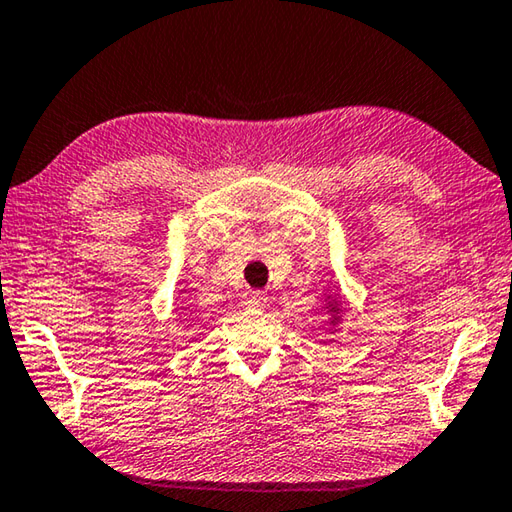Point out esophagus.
Segmentation results:
<instances>
[{"label":"esophagus","instance_id":"esophagus-1","mask_svg":"<svg viewBox=\"0 0 512 512\" xmlns=\"http://www.w3.org/2000/svg\"><path fill=\"white\" fill-rule=\"evenodd\" d=\"M242 303H245L247 308H263L267 306V294L261 290H249L242 294Z\"/></svg>","mask_w":512,"mask_h":512}]
</instances>
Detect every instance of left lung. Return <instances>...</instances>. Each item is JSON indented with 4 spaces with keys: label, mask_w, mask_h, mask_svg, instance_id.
I'll return each mask as SVG.
<instances>
[{
    "label": "left lung",
    "mask_w": 512,
    "mask_h": 512,
    "mask_svg": "<svg viewBox=\"0 0 512 512\" xmlns=\"http://www.w3.org/2000/svg\"><path fill=\"white\" fill-rule=\"evenodd\" d=\"M330 312H335V315H337V312H339V301H335V306H330Z\"/></svg>",
    "instance_id": "obj_1"
}]
</instances>
